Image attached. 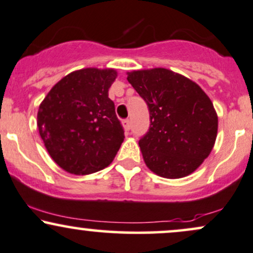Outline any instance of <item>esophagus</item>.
I'll return each mask as SVG.
<instances>
[{"label":"esophagus","mask_w":253,"mask_h":253,"mask_svg":"<svg viewBox=\"0 0 253 253\" xmlns=\"http://www.w3.org/2000/svg\"><path fill=\"white\" fill-rule=\"evenodd\" d=\"M123 125H124L125 130H129L130 129V120H129V119H126V120H124Z\"/></svg>","instance_id":"34e87169"}]
</instances>
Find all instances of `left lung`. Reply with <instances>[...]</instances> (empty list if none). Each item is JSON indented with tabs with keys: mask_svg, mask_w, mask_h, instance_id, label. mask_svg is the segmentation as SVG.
Wrapping results in <instances>:
<instances>
[{
	"mask_svg": "<svg viewBox=\"0 0 253 253\" xmlns=\"http://www.w3.org/2000/svg\"><path fill=\"white\" fill-rule=\"evenodd\" d=\"M127 75L150 112L149 130L139 140L145 164L165 178L190 175L215 143L217 115L211 98L195 82L168 69Z\"/></svg>",
	"mask_w": 253,
	"mask_h": 253,
	"instance_id": "left-lung-1",
	"label": "left lung"
}]
</instances>
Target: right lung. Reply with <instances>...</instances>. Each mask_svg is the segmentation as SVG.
<instances>
[{"mask_svg":"<svg viewBox=\"0 0 253 253\" xmlns=\"http://www.w3.org/2000/svg\"><path fill=\"white\" fill-rule=\"evenodd\" d=\"M117 76L114 69L74 71L62 78L39 106V134L63 170L89 175L108 167L118 153L124 128L108 97Z\"/></svg>","mask_w":253,"mask_h":253,"instance_id":"right-lung-1","label":"right lung"}]
</instances>
